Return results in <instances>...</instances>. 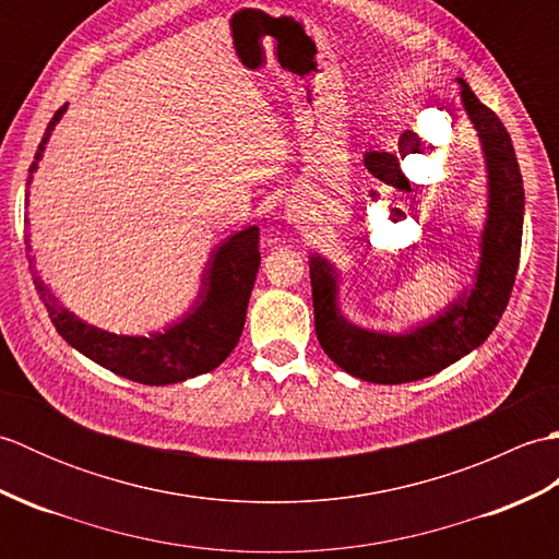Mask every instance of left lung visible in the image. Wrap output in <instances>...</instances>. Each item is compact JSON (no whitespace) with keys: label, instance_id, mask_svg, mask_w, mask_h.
<instances>
[{"label":"left lung","instance_id":"left-lung-1","mask_svg":"<svg viewBox=\"0 0 559 559\" xmlns=\"http://www.w3.org/2000/svg\"><path fill=\"white\" fill-rule=\"evenodd\" d=\"M461 83V100L480 136L488 163V221L480 237L476 281L447 312L406 334L350 324L338 310V273L324 257H310L314 329L319 346L341 370L374 384H406L442 372L451 362L476 350L492 334L514 288L521 228H524V182L516 153L504 124L483 105L468 83Z\"/></svg>","mask_w":559,"mask_h":559}]
</instances>
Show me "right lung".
<instances>
[{
	"mask_svg": "<svg viewBox=\"0 0 559 559\" xmlns=\"http://www.w3.org/2000/svg\"><path fill=\"white\" fill-rule=\"evenodd\" d=\"M64 110L67 105L55 112L45 129V136L38 151H35V160L28 170V187L33 173L38 170V160L43 158L47 139H50L55 124L62 120ZM23 223H28V218ZM31 252L33 247L26 235V257L35 290L45 302L57 334L71 348L103 365L105 370L148 386L185 382V379L216 370L228 358L237 341H240L247 302L261 264L259 228L252 225V228L228 237L221 247L213 249L204 276H201L197 300L182 322L148 336H117L110 331L81 322L76 314L64 310L57 302L55 293L45 286V281L35 271V257H31Z\"/></svg>",
	"mask_w": 559,
	"mask_h": 559,
	"instance_id": "1",
	"label": "right lung"
}]
</instances>
